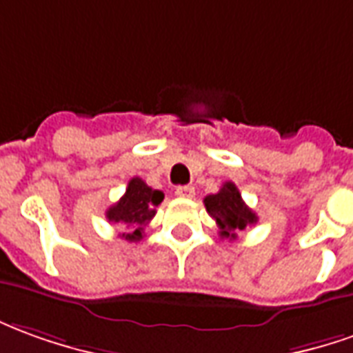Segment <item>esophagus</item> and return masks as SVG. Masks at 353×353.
Segmentation results:
<instances>
[{
    "label": "esophagus",
    "mask_w": 353,
    "mask_h": 353,
    "mask_svg": "<svg viewBox=\"0 0 353 353\" xmlns=\"http://www.w3.org/2000/svg\"><path fill=\"white\" fill-rule=\"evenodd\" d=\"M174 194H176L179 197H186V199H192V197L196 196V188H194V186H190V184H188V186H179Z\"/></svg>",
    "instance_id": "esophagus-1"
}]
</instances>
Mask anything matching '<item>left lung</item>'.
Listing matches in <instances>:
<instances>
[{
	"label": "left lung",
	"instance_id": "1",
	"mask_svg": "<svg viewBox=\"0 0 353 353\" xmlns=\"http://www.w3.org/2000/svg\"><path fill=\"white\" fill-rule=\"evenodd\" d=\"M205 209L216 221L222 237L236 239L237 232H243L252 224H256L259 216L245 205L234 182H224L219 194H211L203 199Z\"/></svg>",
	"mask_w": 353,
	"mask_h": 353
}]
</instances>
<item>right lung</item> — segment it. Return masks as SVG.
<instances>
[{
  "label": "right lung",
  "instance_id": "add662e5",
  "mask_svg": "<svg viewBox=\"0 0 353 353\" xmlns=\"http://www.w3.org/2000/svg\"><path fill=\"white\" fill-rule=\"evenodd\" d=\"M163 201V192L150 188L146 182L134 176L127 184L121 199L106 211L110 222H117L125 230L127 241L142 239V230L156 216L157 205Z\"/></svg>",
  "mask_w": 353,
  "mask_h": 353
}]
</instances>
